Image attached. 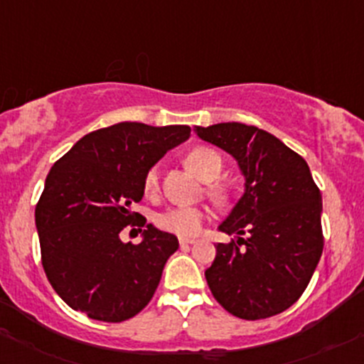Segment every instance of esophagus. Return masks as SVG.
I'll use <instances>...</instances> for the list:
<instances>
[{"label":"esophagus","instance_id":"34e87169","mask_svg":"<svg viewBox=\"0 0 364 364\" xmlns=\"http://www.w3.org/2000/svg\"><path fill=\"white\" fill-rule=\"evenodd\" d=\"M193 243H196V240H186V237H181V240H179V245H181V247H190V245Z\"/></svg>","mask_w":364,"mask_h":364}]
</instances>
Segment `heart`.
Here are the masks:
<instances>
[{"instance_id":"heart-1","label":"heart","mask_w":364,"mask_h":364,"mask_svg":"<svg viewBox=\"0 0 364 364\" xmlns=\"http://www.w3.org/2000/svg\"><path fill=\"white\" fill-rule=\"evenodd\" d=\"M185 165L203 181H213L220 176L223 161L218 153L205 146H197L192 151L186 153ZM144 190L148 193H155L159 190V174L155 168L146 174ZM208 196L213 203L225 204L229 200V192L220 185H209ZM205 222V213L199 208H168L156 215L155 223L165 232L176 234L181 237H193L203 230Z\"/></svg>"}]
</instances>
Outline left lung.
Masks as SVG:
<instances>
[{"label":"left lung","instance_id":"1","mask_svg":"<svg viewBox=\"0 0 364 364\" xmlns=\"http://www.w3.org/2000/svg\"><path fill=\"white\" fill-rule=\"evenodd\" d=\"M197 135L230 153L247 179L220 230L248 237L216 245L205 269L209 291L245 321L282 314L308 287L324 248L322 196L310 167L280 139L252 124L197 127Z\"/></svg>","mask_w":364,"mask_h":364}]
</instances>
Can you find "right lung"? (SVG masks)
I'll list each match as a JSON object with an SVG mask.
<instances>
[{
  "label": "right lung",
  "instance_id": "obj_1",
  "mask_svg": "<svg viewBox=\"0 0 364 364\" xmlns=\"http://www.w3.org/2000/svg\"><path fill=\"white\" fill-rule=\"evenodd\" d=\"M190 132L186 124L124 121L84 135L50 167L35 222L47 280L70 308L123 322L151 301L178 237L153 225L139 245L123 243L119 234L146 225L132 211L144 196L146 174Z\"/></svg>",
  "mask_w": 364,
  "mask_h": 364
}]
</instances>
